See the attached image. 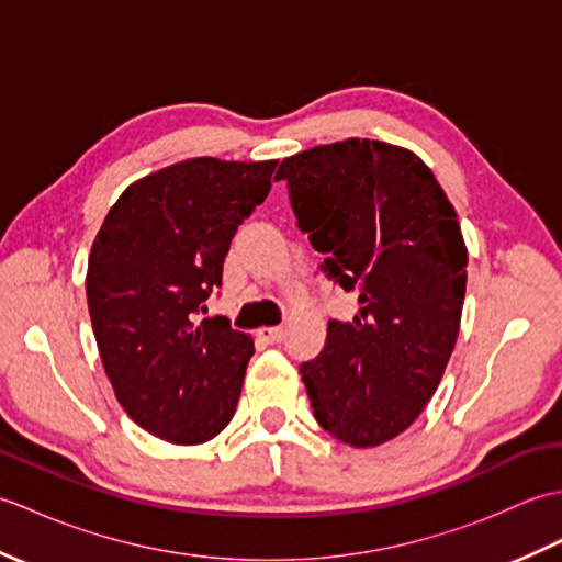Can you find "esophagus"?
Instances as JSON below:
<instances>
[{
    "instance_id": "obj_1",
    "label": "esophagus",
    "mask_w": 562,
    "mask_h": 562,
    "mask_svg": "<svg viewBox=\"0 0 562 562\" xmlns=\"http://www.w3.org/2000/svg\"><path fill=\"white\" fill-rule=\"evenodd\" d=\"M258 336L266 340V342H270V345H274V342H280L282 338H284V326H270V328H260L258 330Z\"/></svg>"
}]
</instances>
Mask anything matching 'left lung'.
Instances as JSON below:
<instances>
[{
    "label": "left lung",
    "mask_w": 562,
    "mask_h": 562,
    "mask_svg": "<svg viewBox=\"0 0 562 562\" xmlns=\"http://www.w3.org/2000/svg\"><path fill=\"white\" fill-rule=\"evenodd\" d=\"M274 181L328 256L321 270L360 304L300 367L314 417L350 447L384 445L417 420L457 345L469 266L457 210L420 157L379 139L300 151Z\"/></svg>",
    "instance_id": "left-lung-1"
}]
</instances>
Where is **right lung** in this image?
Instances as JSON below:
<instances>
[{"label": "right lung", "mask_w": 562, "mask_h": 562, "mask_svg": "<svg viewBox=\"0 0 562 562\" xmlns=\"http://www.w3.org/2000/svg\"><path fill=\"white\" fill-rule=\"evenodd\" d=\"M274 166H166L127 186L93 238L87 302L103 369L125 413L171 445H202L234 417L254 340L200 314Z\"/></svg>", "instance_id": "1"}]
</instances>
